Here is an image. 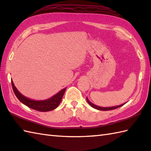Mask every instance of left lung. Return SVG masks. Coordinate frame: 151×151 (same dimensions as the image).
<instances>
[{
	"instance_id": "left-lung-1",
	"label": "left lung",
	"mask_w": 151,
	"mask_h": 151,
	"mask_svg": "<svg viewBox=\"0 0 151 151\" xmlns=\"http://www.w3.org/2000/svg\"><path fill=\"white\" fill-rule=\"evenodd\" d=\"M86 100L88 103L89 104L90 106H91L92 108H94V109H98V110H102V111H108V110H112V109H116V108H118L119 107L122 106L123 105H124L125 104H122L121 105H119V106H112V107H100V106H98L96 105H95V104H92L91 102H90V100H88V98L86 97Z\"/></svg>"
}]
</instances>
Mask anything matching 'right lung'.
I'll return each mask as SVG.
<instances>
[{"label":"right lung","instance_id":"1","mask_svg":"<svg viewBox=\"0 0 151 151\" xmlns=\"http://www.w3.org/2000/svg\"><path fill=\"white\" fill-rule=\"evenodd\" d=\"M11 83H12L13 91L14 92L16 96L22 103L25 104L26 106L30 108L40 111H49L57 108L61 103L62 98L63 96L65 90H66V88H65L60 90L55 95L53 96L51 98L47 100H34L24 96V95L22 94L14 86L12 80H11Z\"/></svg>","mask_w":151,"mask_h":151}]
</instances>
